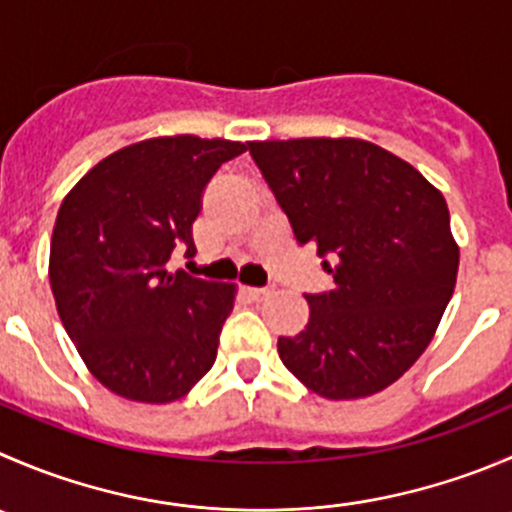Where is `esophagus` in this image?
I'll list each match as a JSON object with an SVG mask.
<instances>
[{
    "instance_id": "34e87169",
    "label": "esophagus",
    "mask_w": 512,
    "mask_h": 512,
    "mask_svg": "<svg viewBox=\"0 0 512 512\" xmlns=\"http://www.w3.org/2000/svg\"><path fill=\"white\" fill-rule=\"evenodd\" d=\"M245 292L252 297V300H265V297L272 292V287H245Z\"/></svg>"
}]
</instances>
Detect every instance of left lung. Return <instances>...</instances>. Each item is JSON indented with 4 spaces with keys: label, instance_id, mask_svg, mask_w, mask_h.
I'll return each mask as SVG.
<instances>
[{
    "label": "left lung",
    "instance_id": "1",
    "mask_svg": "<svg viewBox=\"0 0 512 512\" xmlns=\"http://www.w3.org/2000/svg\"><path fill=\"white\" fill-rule=\"evenodd\" d=\"M300 245L325 257L332 287L305 295L310 322L280 337L287 370L327 400L393 385L428 347L460 252L445 197L400 157L362 140L250 142Z\"/></svg>",
    "mask_w": 512,
    "mask_h": 512
}]
</instances>
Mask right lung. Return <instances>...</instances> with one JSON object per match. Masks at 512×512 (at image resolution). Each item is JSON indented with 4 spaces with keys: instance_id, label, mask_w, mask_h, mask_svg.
<instances>
[{
    "instance_id": "add662e5",
    "label": "right lung",
    "mask_w": 512,
    "mask_h": 512,
    "mask_svg": "<svg viewBox=\"0 0 512 512\" xmlns=\"http://www.w3.org/2000/svg\"><path fill=\"white\" fill-rule=\"evenodd\" d=\"M247 147L157 137L94 165L57 212L49 282L62 325L104 388L137 403L190 393L217 357L235 300L227 282L170 272L195 252L192 222L215 172Z\"/></svg>"
}]
</instances>
